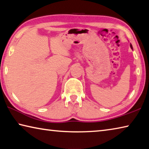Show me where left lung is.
Masks as SVG:
<instances>
[{
    "mask_svg": "<svg viewBox=\"0 0 149 149\" xmlns=\"http://www.w3.org/2000/svg\"><path fill=\"white\" fill-rule=\"evenodd\" d=\"M130 47H131V49H132L133 50V47H132V44H130Z\"/></svg>",
    "mask_w": 149,
    "mask_h": 149,
    "instance_id": "1",
    "label": "left lung"
}]
</instances>
